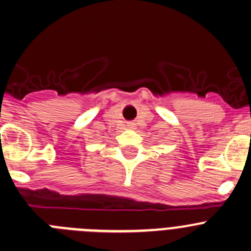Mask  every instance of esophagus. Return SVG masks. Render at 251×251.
I'll list each match as a JSON object with an SVG mask.
<instances>
[{
	"label": "esophagus",
	"instance_id": "34e87169",
	"mask_svg": "<svg viewBox=\"0 0 251 251\" xmlns=\"http://www.w3.org/2000/svg\"><path fill=\"white\" fill-rule=\"evenodd\" d=\"M129 126H132V124H129Z\"/></svg>",
	"mask_w": 251,
	"mask_h": 251
}]
</instances>
